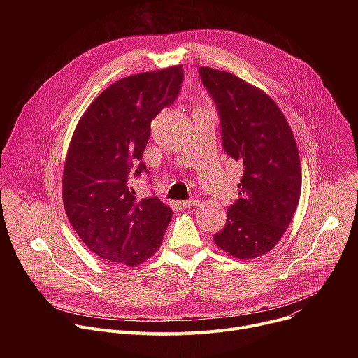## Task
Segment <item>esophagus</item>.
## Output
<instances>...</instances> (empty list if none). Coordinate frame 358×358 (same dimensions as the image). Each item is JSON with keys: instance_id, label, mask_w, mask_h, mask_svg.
Wrapping results in <instances>:
<instances>
[{"instance_id": "34e87169", "label": "esophagus", "mask_w": 358, "mask_h": 358, "mask_svg": "<svg viewBox=\"0 0 358 358\" xmlns=\"http://www.w3.org/2000/svg\"><path fill=\"white\" fill-rule=\"evenodd\" d=\"M198 199H187V201H181V206L185 207V208H192V207H196L198 206Z\"/></svg>"}]
</instances>
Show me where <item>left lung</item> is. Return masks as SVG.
<instances>
[{"label":"left lung","mask_w":358,"mask_h":358,"mask_svg":"<svg viewBox=\"0 0 358 358\" xmlns=\"http://www.w3.org/2000/svg\"><path fill=\"white\" fill-rule=\"evenodd\" d=\"M217 106L222 147L243 166L239 198L227 210L217 246L238 259L268 253L287 229L300 198L301 169L292 129L264 90L224 71L201 66Z\"/></svg>","instance_id":"left-lung-1"}]
</instances>
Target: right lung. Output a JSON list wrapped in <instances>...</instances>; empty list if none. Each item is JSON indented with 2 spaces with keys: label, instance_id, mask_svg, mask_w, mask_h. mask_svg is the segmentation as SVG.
<instances>
[{
  "label": "right lung",
  "instance_id": "1",
  "mask_svg": "<svg viewBox=\"0 0 358 358\" xmlns=\"http://www.w3.org/2000/svg\"><path fill=\"white\" fill-rule=\"evenodd\" d=\"M182 65L131 75L101 92L82 115L66 155L64 207L72 228L100 259L136 266L162 246L173 211L157 196L138 198L131 178L150 124L174 103Z\"/></svg>",
  "mask_w": 358,
  "mask_h": 358
}]
</instances>
